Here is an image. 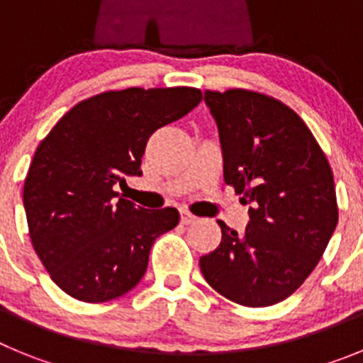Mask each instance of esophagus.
Listing matches in <instances>:
<instances>
[{"label": "esophagus", "mask_w": 363, "mask_h": 363, "mask_svg": "<svg viewBox=\"0 0 363 363\" xmlns=\"http://www.w3.org/2000/svg\"><path fill=\"white\" fill-rule=\"evenodd\" d=\"M196 220L198 218L194 216V214L187 213V211H182V223H184V225H191V223H194Z\"/></svg>", "instance_id": "1"}]
</instances>
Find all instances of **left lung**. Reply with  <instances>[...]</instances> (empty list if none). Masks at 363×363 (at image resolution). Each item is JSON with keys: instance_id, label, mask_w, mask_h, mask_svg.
<instances>
[{"instance_id": "1", "label": "left lung", "mask_w": 363, "mask_h": 363, "mask_svg": "<svg viewBox=\"0 0 363 363\" xmlns=\"http://www.w3.org/2000/svg\"><path fill=\"white\" fill-rule=\"evenodd\" d=\"M218 123L223 179L249 205L245 233L223 221L221 242L200 258L227 300L267 307L300 287L338 223L335 179L322 147L293 108L245 89L205 91Z\"/></svg>"}]
</instances>
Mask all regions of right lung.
<instances>
[{"label": "right lung", "instance_id": "1", "mask_svg": "<svg viewBox=\"0 0 363 363\" xmlns=\"http://www.w3.org/2000/svg\"><path fill=\"white\" fill-rule=\"evenodd\" d=\"M200 89L107 91L74 105L38 145L25 178L28 234L54 284L76 300L123 296L142 280L174 207L149 211L118 198L123 176H140L154 130L184 118Z\"/></svg>", "mask_w": 363, "mask_h": 363}]
</instances>
